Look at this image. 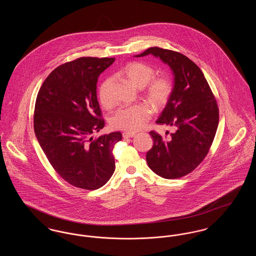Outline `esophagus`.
Masks as SVG:
<instances>
[{"label": "esophagus", "instance_id": "esophagus-1", "mask_svg": "<svg viewBox=\"0 0 256 256\" xmlns=\"http://www.w3.org/2000/svg\"><path fill=\"white\" fill-rule=\"evenodd\" d=\"M134 136H135V134H134V132H124L122 134L124 138H132Z\"/></svg>", "mask_w": 256, "mask_h": 256}]
</instances>
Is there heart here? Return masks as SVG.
I'll return each mask as SVG.
<instances>
[{
    "label": "heart",
    "mask_w": 256,
    "mask_h": 256,
    "mask_svg": "<svg viewBox=\"0 0 256 256\" xmlns=\"http://www.w3.org/2000/svg\"><path fill=\"white\" fill-rule=\"evenodd\" d=\"M122 74L132 86L145 88L146 100L156 110L166 106L172 92V82L167 76L154 78V69L146 63L134 61L128 63L122 70ZM111 78H106L98 88V98L102 106H110L112 104L110 96ZM152 110L148 106L139 104L117 110L110 118L113 128L122 130L128 132H137L142 128L150 118Z\"/></svg>",
    "instance_id": "heart-1"
}]
</instances>
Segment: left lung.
Returning a JSON list of instances; mask_svg holds the SVG:
<instances>
[{
	"label": "left lung",
	"mask_w": 256,
	"mask_h": 256,
	"mask_svg": "<svg viewBox=\"0 0 256 256\" xmlns=\"http://www.w3.org/2000/svg\"><path fill=\"white\" fill-rule=\"evenodd\" d=\"M152 54L167 64L174 74L170 100L156 124L174 128L169 137L150 134L154 146L146 152L150 169L159 176L174 180L191 172L204 159L219 124L216 100L202 70L178 52L152 47L140 54Z\"/></svg>",
	"instance_id": "1"
}]
</instances>
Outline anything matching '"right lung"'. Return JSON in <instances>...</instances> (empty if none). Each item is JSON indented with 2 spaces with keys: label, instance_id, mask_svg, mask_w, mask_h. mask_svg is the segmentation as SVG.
Returning <instances> with one entry per match:
<instances>
[{
  "label": "right lung",
  "instance_id": "right-lung-1",
  "mask_svg": "<svg viewBox=\"0 0 256 256\" xmlns=\"http://www.w3.org/2000/svg\"><path fill=\"white\" fill-rule=\"evenodd\" d=\"M115 58H80L50 74L36 102L34 126L38 143L61 178L76 187L95 190L115 170L114 145L119 132L93 139L104 121L97 98L98 78Z\"/></svg>",
  "mask_w": 256,
  "mask_h": 256
}]
</instances>
